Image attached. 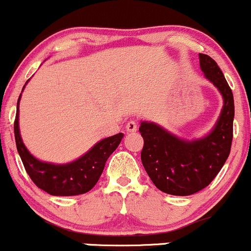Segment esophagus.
<instances>
[{
    "mask_svg": "<svg viewBox=\"0 0 251 251\" xmlns=\"http://www.w3.org/2000/svg\"><path fill=\"white\" fill-rule=\"evenodd\" d=\"M137 123L133 122V120H129V122L126 124V131L129 132V133H132V132H135L137 131Z\"/></svg>",
    "mask_w": 251,
    "mask_h": 251,
    "instance_id": "esophagus-1",
    "label": "esophagus"
}]
</instances>
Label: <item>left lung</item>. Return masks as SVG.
<instances>
[{
  "mask_svg": "<svg viewBox=\"0 0 251 251\" xmlns=\"http://www.w3.org/2000/svg\"><path fill=\"white\" fill-rule=\"evenodd\" d=\"M201 68L220 89L224 106L214 131L194 142L178 139L152 123H142L144 139L142 163L149 177L160 191L189 196L201 191L215 179L231 150L234 134V96L217 62L200 54Z\"/></svg>",
  "mask_w": 251,
  "mask_h": 251,
  "instance_id": "1",
  "label": "left lung"
}]
</instances>
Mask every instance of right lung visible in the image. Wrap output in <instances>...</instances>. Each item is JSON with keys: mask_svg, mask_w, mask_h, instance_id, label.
Instances as JSON below:
<instances>
[{"mask_svg": "<svg viewBox=\"0 0 251 251\" xmlns=\"http://www.w3.org/2000/svg\"><path fill=\"white\" fill-rule=\"evenodd\" d=\"M25 88V86H24ZM19 100L14 133H15L16 148L22 163L30 179L43 191L53 196H76L88 192L93 189L101 176L108 157L116 151L124 133H118L106 138L97 144L94 148L82 155L80 159L65 165H53L42 163L34 158L25 149L21 139L19 129Z\"/></svg>", "mask_w": 251, "mask_h": 251, "instance_id": "right-lung-1", "label": "right lung"}]
</instances>
